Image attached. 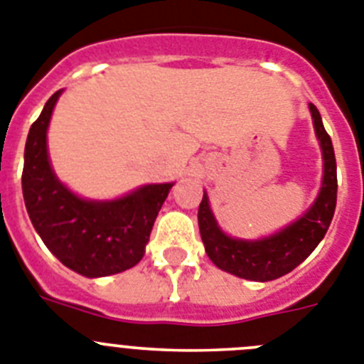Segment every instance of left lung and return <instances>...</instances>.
<instances>
[{
  "instance_id": "1",
  "label": "left lung",
  "mask_w": 364,
  "mask_h": 364,
  "mask_svg": "<svg viewBox=\"0 0 364 364\" xmlns=\"http://www.w3.org/2000/svg\"><path fill=\"white\" fill-rule=\"evenodd\" d=\"M309 112L321 143L324 178L315 203L291 225L284 227L269 238L255 242L230 238L218 227L207 194H203L198 210V223L205 251L220 269L255 282L274 280L302 264L326 235L337 203V164L333 144L322 124L321 113L314 104H309Z\"/></svg>"
}]
</instances>
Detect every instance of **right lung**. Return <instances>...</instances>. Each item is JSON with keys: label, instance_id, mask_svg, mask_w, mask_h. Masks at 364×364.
I'll list each match as a JSON object with an SVG mask.
<instances>
[{"label": "right lung", "instance_id": "add662e5", "mask_svg": "<svg viewBox=\"0 0 364 364\" xmlns=\"http://www.w3.org/2000/svg\"><path fill=\"white\" fill-rule=\"evenodd\" d=\"M62 90L46 102L25 143L21 188L34 229L65 267L87 278L134 267L173 183L144 185L112 201L82 200L50 168L47 128Z\"/></svg>", "mask_w": 364, "mask_h": 364}]
</instances>
